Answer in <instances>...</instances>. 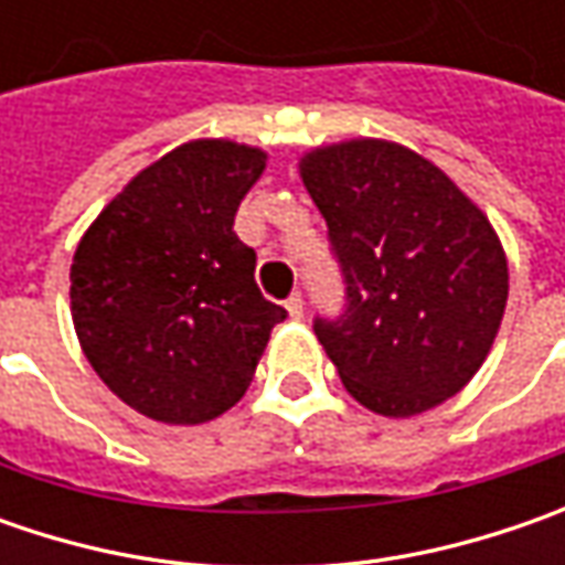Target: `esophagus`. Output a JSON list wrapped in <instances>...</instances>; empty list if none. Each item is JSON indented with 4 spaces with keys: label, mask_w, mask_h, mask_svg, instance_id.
I'll use <instances>...</instances> for the list:
<instances>
[{
    "label": "esophagus",
    "mask_w": 565,
    "mask_h": 565,
    "mask_svg": "<svg viewBox=\"0 0 565 565\" xmlns=\"http://www.w3.org/2000/svg\"><path fill=\"white\" fill-rule=\"evenodd\" d=\"M286 311H289L292 320H301V317H305V298L298 292L289 295V298H286Z\"/></svg>",
    "instance_id": "1"
}]
</instances>
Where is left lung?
I'll list each match as a JSON object with an SVG mask.
<instances>
[{
    "instance_id": "1",
    "label": "left lung",
    "mask_w": 565,
    "mask_h": 565,
    "mask_svg": "<svg viewBox=\"0 0 565 565\" xmlns=\"http://www.w3.org/2000/svg\"><path fill=\"white\" fill-rule=\"evenodd\" d=\"M327 220L345 308L315 333L355 399L408 418L456 396L488 359L510 270L488 216L408 147L349 141L301 160Z\"/></svg>"
}]
</instances>
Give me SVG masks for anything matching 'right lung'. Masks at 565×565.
Listing matches in <instances>:
<instances>
[{
  "instance_id": "right-lung-1",
  "label": "right lung",
  "mask_w": 565,
  "mask_h": 565,
  "mask_svg": "<svg viewBox=\"0 0 565 565\" xmlns=\"http://www.w3.org/2000/svg\"><path fill=\"white\" fill-rule=\"evenodd\" d=\"M267 157L191 141L138 172L72 264V320L87 361L153 422L204 424L245 396L286 308L267 301L235 213Z\"/></svg>"
}]
</instances>
